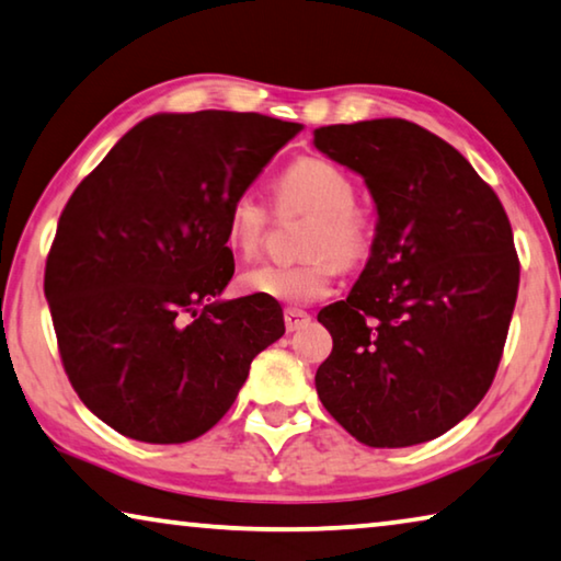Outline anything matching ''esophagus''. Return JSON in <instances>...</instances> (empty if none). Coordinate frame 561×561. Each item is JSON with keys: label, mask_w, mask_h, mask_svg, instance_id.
<instances>
[{"label": "esophagus", "mask_w": 561, "mask_h": 561, "mask_svg": "<svg viewBox=\"0 0 561 561\" xmlns=\"http://www.w3.org/2000/svg\"><path fill=\"white\" fill-rule=\"evenodd\" d=\"M309 322V314L301 312V309H284V327H287V332H297V329H301Z\"/></svg>", "instance_id": "esophagus-1"}]
</instances>
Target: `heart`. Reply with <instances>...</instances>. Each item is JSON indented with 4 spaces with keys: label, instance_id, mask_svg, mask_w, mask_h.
<instances>
[{
    "label": "heart",
    "instance_id": "b5f03b06",
    "mask_svg": "<svg viewBox=\"0 0 561 561\" xmlns=\"http://www.w3.org/2000/svg\"><path fill=\"white\" fill-rule=\"evenodd\" d=\"M354 194V176L332 159L299 157L284 167L272 184V204L279 217L307 215L299 244L307 260L252 266L239 277L247 295L297 309L329 297L336 264L354 270L367 262L377 239V215ZM270 221V209L252 192L237 194L227 207V247L252 260L264 244Z\"/></svg>",
    "mask_w": 561,
    "mask_h": 561
}]
</instances>
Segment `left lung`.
Here are the masks:
<instances>
[{"mask_svg":"<svg viewBox=\"0 0 561 561\" xmlns=\"http://www.w3.org/2000/svg\"><path fill=\"white\" fill-rule=\"evenodd\" d=\"M314 147L364 176L379 215L359 282L317 317L334 342L317 394L369 447L430 442L482 402L500 367L519 289L510 217L414 122L329 124Z\"/></svg>","mask_w":561,"mask_h":561,"instance_id":"8db88e82","label":"left lung"}]
</instances>
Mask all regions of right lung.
<instances>
[{"instance_id":"obj_1","label":"right lung","mask_w":561,"mask_h":561,"mask_svg":"<svg viewBox=\"0 0 561 561\" xmlns=\"http://www.w3.org/2000/svg\"><path fill=\"white\" fill-rule=\"evenodd\" d=\"M299 131L256 112L154 114L69 197L44 295L75 392L124 437H202L284 334L277 301L207 299L234 274L229 202Z\"/></svg>"}]
</instances>
